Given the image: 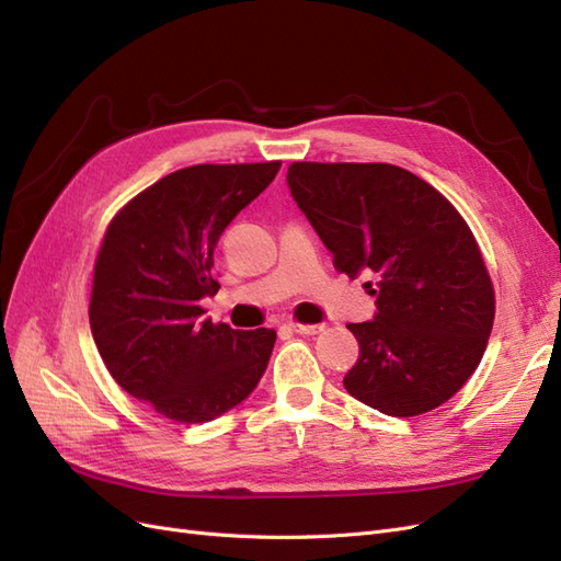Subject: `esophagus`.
Returning <instances> with one entry per match:
<instances>
[{
    "label": "esophagus",
    "instance_id": "1",
    "mask_svg": "<svg viewBox=\"0 0 561 561\" xmlns=\"http://www.w3.org/2000/svg\"><path fill=\"white\" fill-rule=\"evenodd\" d=\"M285 328L295 334H318L325 325H301V322H287Z\"/></svg>",
    "mask_w": 561,
    "mask_h": 561
}]
</instances>
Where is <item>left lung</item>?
<instances>
[{
    "instance_id": "8db88e82",
    "label": "left lung",
    "mask_w": 561,
    "mask_h": 561,
    "mask_svg": "<svg viewBox=\"0 0 561 561\" xmlns=\"http://www.w3.org/2000/svg\"><path fill=\"white\" fill-rule=\"evenodd\" d=\"M287 186L334 268L375 274L377 313L351 322L360 358L344 386L388 416H416L447 402L478 369L494 285L466 219L428 182L390 163L287 168Z\"/></svg>"
}]
</instances>
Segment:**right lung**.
<instances>
[{
	"mask_svg": "<svg viewBox=\"0 0 561 561\" xmlns=\"http://www.w3.org/2000/svg\"><path fill=\"white\" fill-rule=\"evenodd\" d=\"M280 161L201 163L161 178L112 219L100 245L91 332L114 381L178 423L213 421L260 383L274 330L203 318L219 236L274 182Z\"/></svg>",
	"mask_w": 561,
	"mask_h": 561,
	"instance_id": "1",
	"label": "right lung"
}]
</instances>
